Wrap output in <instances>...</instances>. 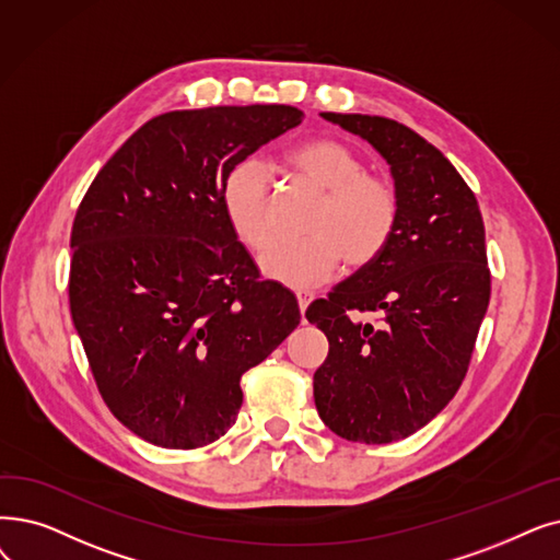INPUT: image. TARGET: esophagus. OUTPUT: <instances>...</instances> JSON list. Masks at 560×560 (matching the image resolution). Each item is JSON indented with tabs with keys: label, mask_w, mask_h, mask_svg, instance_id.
Listing matches in <instances>:
<instances>
[{
	"label": "esophagus",
	"mask_w": 560,
	"mask_h": 560,
	"mask_svg": "<svg viewBox=\"0 0 560 560\" xmlns=\"http://www.w3.org/2000/svg\"><path fill=\"white\" fill-rule=\"evenodd\" d=\"M295 295H298V304H300V311H302V313L306 311V306H308V304L313 302V298H315V295L311 293V290H298Z\"/></svg>",
	"instance_id": "34e87169"
}]
</instances>
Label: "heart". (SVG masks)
I'll list each match as a JSON object with an SVG mask.
<instances>
[{
	"instance_id": "1",
	"label": "heart",
	"mask_w": 560,
	"mask_h": 560,
	"mask_svg": "<svg viewBox=\"0 0 560 560\" xmlns=\"http://www.w3.org/2000/svg\"><path fill=\"white\" fill-rule=\"evenodd\" d=\"M288 172L325 191L311 210L304 240L279 242L260 256L267 279L290 288L325 283L346 260L350 267L373 262L398 224L394 185L366 174L361 158L336 139H306L283 153ZM222 208L235 237L254 252L275 237L270 176L254 162L235 164L222 185Z\"/></svg>"
}]
</instances>
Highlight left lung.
Instances as JSON below:
<instances>
[{
    "label": "left lung",
    "instance_id": "1",
    "mask_svg": "<svg viewBox=\"0 0 560 560\" xmlns=\"http://www.w3.org/2000/svg\"><path fill=\"white\" fill-rule=\"evenodd\" d=\"M320 116L386 160L398 224L373 262L306 308L329 340L313 398L343 440L398 442L440 415L467 375L490 304L482 217L457 168L415 130L384 116ZM369 310L377 326L355 320Z\"/></svg>",
    "mask_w": 560,
    "mask_h": 560
}]
</instances>
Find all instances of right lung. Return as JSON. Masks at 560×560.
Listing matches in <instances>:
<instances>
[{"mask_svg":"<svg viewBox=\"0 0 560 560\" xmlns=\"http://www.w3.org/2000/svg\"><path fill=\"white\" fill-rule=\"evenodd\" d=\"M302 124L288 105L166 112L107 160L70 233V315L112 415L162 448L220 440L240 377L300 325L222 208L231 168Z\"/></svg>","mask_w":560,"mask_h":560,"instance_id":"right-lung-1","label":"right lung"}]
</instances>
